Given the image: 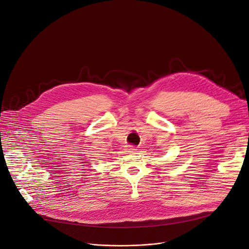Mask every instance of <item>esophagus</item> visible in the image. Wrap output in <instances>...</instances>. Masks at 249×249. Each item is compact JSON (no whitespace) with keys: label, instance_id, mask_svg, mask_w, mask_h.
Segmentation results:
<instances>
[{"label":"esophagus","instance_id":"34e87169","mask_svg":"<svg viewBox=\"0 0 249 249\" xmlns=\"http://www.w3.org/2000/svg\"><path fill=\"white\" fill-rule=\"evenodd\" d=\"M137 150H138V149H137L135 146H129L128 149H127V151L130 152V154H135V152H136Z\"/></svg>","mask_w":249,"mask_h":249}]
</instances>
